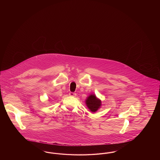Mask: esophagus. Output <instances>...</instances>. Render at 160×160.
Returning a JSON list of instances; mask_svg holds the SVG:
<instances>
[{
    "instance_id": "34e87169",
    "label": "esophagus",
    "mask_w": 160,
    "mask_h": 160,
    "mask_svg": "<svg viewBox=\"0 0 160 160\" xmlns=\"http://www.w3.org/2000/svg\"><path fill=\"white\" fill-rule=\"evenodd\" d=\"M69 95L71 97H76L77 94L76 93H74V92H69Z\"/></svg>"
}]
</instances>
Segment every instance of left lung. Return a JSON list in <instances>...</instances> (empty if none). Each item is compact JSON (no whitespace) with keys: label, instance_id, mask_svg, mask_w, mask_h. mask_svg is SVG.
Instances as JSON below:
<instances>
[{"label":"left lung","instance_id":"left-lung-1","mask_svg":"<svg viewBox=\"0 0 160 160\" xmlns=\"http://www.w3.org/2000/svg\"><path fill=\"white\" fill-rule=\"evenodd\" d=\"M85 103L89 110L92 112L95 113L98 111L102 106L101 100L97 97L95 94H90L85 100Z\"/></svg>","mask_w":160,"mask_h":160}]
</instances>
